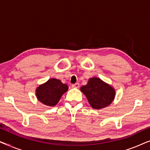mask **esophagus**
I'll list each match as a JSON object with an SVG mask.
<instances>
[{"label":"esophagus","instance_id":"esophagus-1","mask_svg":"<svg viewBox=\"0 0 150 150\" xmlns=\"http://www.w3.org/2000/svg\"><path fill=\"white\" fill-rule=\"evenodd\" d=\"M79 83H75V84H73L72 85H71V87H72L73 88H79Z\"/></svg>","mask_w":150,"mask_h":150}]
</instances>
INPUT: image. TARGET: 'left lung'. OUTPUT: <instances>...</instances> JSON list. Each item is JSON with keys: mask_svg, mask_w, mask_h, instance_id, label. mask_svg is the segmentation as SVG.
<instances>
[{"mask_svg": "<svg viewBox=\"0 0 150 150\" xmlns=\"http://www.w3.org/2000/svg\"><path fill=\"white\" fill-rule=\"evenodd\" d=\"M81 90L95 109H100L109 105L115 95V91L112 87L98 78L90 79L87 85L81 87Z\"/></svg>", "mask_w": 150, "mask_h": 150, "instance_id": "obj_1", "label": "left lung"}]
</instances>
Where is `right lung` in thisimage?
I'll use <instances>...</instances> for the list:
<instances>
[{"label":"right lung","mask_w":150,"mask_h":150,"mask_svg":"<svg viewBox=\"0 0 150 150\" xmlns=\"http://www.w3.org/2000/svg\"><path fill=\"white\" fill-rule=\"evenodd\" d=\"M68 89V86L55 79L48 80L46 83L39 86L36 90V96L39 101L47 106H54Z\"/></svg>","instance_id":"add662e5"}]
</instances>
